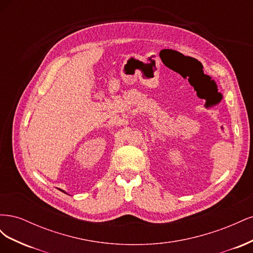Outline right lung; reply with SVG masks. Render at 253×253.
Listing matches in <instances>:
<instances>
[{
	"label": "right lung",
	"mask_w": 253,
	"mask_h": 253,
	"mask_svg": "<svg viewBox=\"0 0 253 253\" xmlns=\"http://www.w3.org/2000/svg\"><path fill=\"white\" fill-rule=\"evenodd\" d=\"M61 191H62V190H61ZM63 192H64V191H63Z\"/></svg>",
	"instance_id": "right-lung-1"
}]
</instances>
